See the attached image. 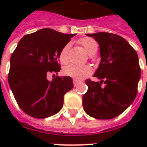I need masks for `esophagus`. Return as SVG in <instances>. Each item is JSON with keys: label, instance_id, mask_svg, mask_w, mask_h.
I'll list each match as a JSON object with an SVG mask.
<instances>
[{"label": "esophagus", "instance_id": "1", "mask_svg": "<svg viewBox=\"0 0 147 147\" xmlns=\"http://www.w3.org/2000/svg\"><path fill=\"white\" fill-rule=\"evenodd\" d=\"M73 82H74V86H77V85L80 82V81H78V80H77V79H74V80H73Z\"/></svg>", "mask_w": 147, "mask_h": 147}]
</instances>
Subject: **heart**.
<instances>
[{
    "label": "heart",
    "mask_w": 147,
    "mask_h": 147,
    "mask_svg": "<svg viewBox=\"0 0 147 147\" xmlns=\"http://www.w3.org/2000/svg\"><path fill=\"white\" fill-rule=\"evenodd\" d=\"M79 43L82 46L84 50L88 52V55H92L96 53L98 50V44L92 37H84L79 41ZM69 49L70 45L66 44L63 48L61 49L59 54V59L61 64L66 65L69 60ZM93 69L89 65H69L66 66L64 69V74L66 76L71 77L74 79L82 80L83 78L88 77L92 74Z\"/></svg>",
    "instance_id": "obj_1"
}]
</instances>
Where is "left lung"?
<instances>
[{"instance_id": "obj_1", "label": "left lung", "mask_w": 147, "mask_h": 147, "mask_svg": "<svg viewBox=\"0 0 147 147\" xmlns=\"http://www.w3.org/2000/svg\"><path fill=\"white\" fill-rule=\"evenodd\" d=\"M100 45L101 60L94 77L87 79L88 92L82 105L88 115L98 119H114L132 104L138 94L141 68L136 51L127 41L110 32L88 34ZM104 83V87L101 85Z\"/></svg>"}]
</instances>
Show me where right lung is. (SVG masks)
Here are the masks:
<instances>
[{
  "mask_svg": "<svg viewBox=\"0 0 147 147\" xmlns=\"http://www.w3.org/2000/svg\"><path fill=\"white\" fill-rule=\"evenodd\" d=\"M74 36L43 28L27 34L18 43L10 57L8 82L20 109L27 115L44 119L62 109L65 94L74 88L73 80L69 76H56L50 82L47 76L60 70L57 58Z\"/></svg>",
  "mask_w": 147,
  "mask_h": 147,
  "instance_id": "obj_1",
  "label": "right lung"
}]
</instances>
